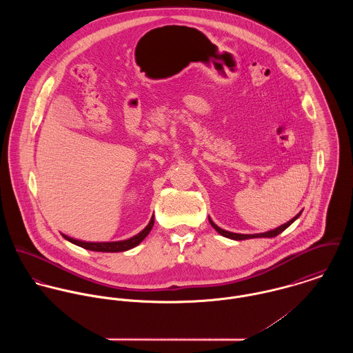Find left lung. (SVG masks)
Listing matches in <instances>:
<instances>
[{"label":"left lung","mask_w":353,"mask_h":353,"mask_svg":"<svg viewBox=\"0 0 353 353\" xmlns=\"http://www.w3.org/2000/svg\"><path fill=\"white\" fill-rule=\"evenodd\" d=\"M301 216V213L299 214H296L292 220H290L288 223H285V224H283V225H280L279 228H274V230H270V231H268V232H262V234H254V235H245V234H235V232H230V231H224V230H221L220 227H217L210 219H209V221H210V224H212V227L220 234V235H223V236H225V238H230V239H235V241H245V239H250V238H273V236H277L279 234H281L285 228H288L298 217Z\"/></svg>","instance_id":"left-lung-1"}]
</instances>
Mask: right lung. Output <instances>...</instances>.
Segmentation results:
<instances>
[{"label": "right lung", "mask_w": 353, "mask_h": 353, "mask_svg": "<svg viewBox=\"0 0 353 353\" xmlns=\"http://www.w3.org/2000/svg\"><path fill=\"white\" fill-rule=\"evenodd\" d=\"M153 223H154V217L152 216L151 221L150 224L140 232L137 234L136 236L130 238V239H126V241H119V242H101V243H95V242H83V241H77V239H73V238H69L66 235H63L65 239H68L69 242L83 248V249H87V250H92V252H126L129 249H133L136 248L139 243H141L144 241V238L151 232L152 227H153Z\"/></svg>", "instance_id": "add662e5"}]
</instances>
